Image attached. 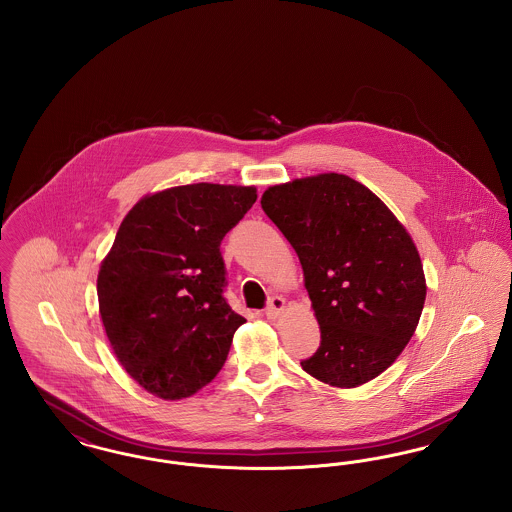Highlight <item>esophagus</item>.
<instances>
[{
	"instance_id": "obj_1",
	"label": "esophagus",
	"mask_w": 512,
	"mask_h": 512,
	"mask_svg": "<svg viewBox=\"0 0 512 512\" xmlns=\"http://www.w3.org/2000/svg\"><path fill=\"white\" fill-rule=\"evenodd\" d=\"M284 307H286L284 297L274 295V297H270V301H268L267 309H265V315H267V318H278L280 317V313L284 311Z\"/></svg>"
}]
</instances>
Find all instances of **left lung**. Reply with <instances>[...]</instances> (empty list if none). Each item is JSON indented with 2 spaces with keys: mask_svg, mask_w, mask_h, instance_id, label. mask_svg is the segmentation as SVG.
Wrapping results in <instances>:
<instances>
[{
  "mask_svg": "<svg viewBox=\"0 0 512 512\" xmlns=\"http://www.w3.org/2000/svg\"><path fill=\"white\" fill-rule=\"evenodd\" d=\"M261 207L299 257L320 326L303 370L336 388L382 374L413 338L426 299L405 226L378 195L336 172L272 186Z\"/></svg>",
  "mask_w": 512,
  "mask_h": 512,
  "instance_id": "left-lung-1",
  "label": "left lung"
}]
</instances>
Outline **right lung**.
Instances as JSON below:
<instances>
[{
    "label": "right lung",
    "mask_w": 512,
    "mask_h": 512,
    "mask_svg": "<svg viewBox=\"0 0 512 512\" xmlns=\"http://www.w3.org/2000/svg\"><path fill=\"white\" fill-rule=\"evenodd\" d=\"M253 186L188 184L142 197L98 274L99 315L124 370L161 399L207 386L245 322L224 299L222 238L253 207Z\"/></svg>",
    "instance_id": "1"
}]
</instances>
